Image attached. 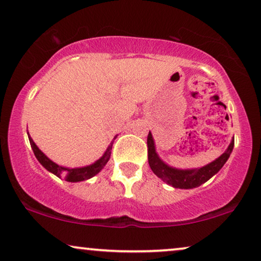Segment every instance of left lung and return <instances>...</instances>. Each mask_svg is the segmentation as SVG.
<instances>
[{
    "mask_svg": "<svg viewBox=\"0 0 261 261\" xmlns=\"http://www.w3.org/2000/svg\"><path fill=\"white\" fill-rule=\"evenodd\" d=\"M148 161L149 166L153 171V174L167 183V185L179 189H193L196 188L204 182H207L209 178L213 177L220 169H221L227 160L229 159L230 153L234 148V137L228 145V148L221 156L218 157L212 163L207 164L202 168L196 169H177L168 166L166 162H163L157 155L155 142H153L151 132L148 135Z\"/></svg>",
    "mask_w": 261,
    "mask_h": 261,
    "instance_id": "left-lung-1",
    "label": "left lung"
}]
</instances>
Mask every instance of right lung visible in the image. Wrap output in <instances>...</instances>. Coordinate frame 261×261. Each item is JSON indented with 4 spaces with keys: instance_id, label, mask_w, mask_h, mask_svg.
<instances>
[{
    "instance_id": "1",
    "label": "right lung",
    "mask_w": 261,
    "mask_h": 261,
    "mask_svg": "<svg viewBox=\"0 0 261 261\" xmlns=\"http://www.w3.org/2000/svg\"><path fill=\"white\" fill-rule=\"evenodd\" d=\"M28 138H29V143H31V146L33 149V152L36 157V160L41 163V166L47 169L49 172H52L58 177H64L66 181L68 182H80V181H85V179H89L91 177H93L98 174L99 171L101 170L102 168L106 166V163L109 162L110 156H111V150H112V144L113 141L110 143V145L106 149V151L104 152L100 159L95 161L94 163L90 164V166L86 167H82V168H66L62 166H59V164L54 163L52 160H49L45 153H43L41 150H40L33 139L31 138V136L28 134ZM116 138V137H115Z\"/></svg>"
}]
</instances>
